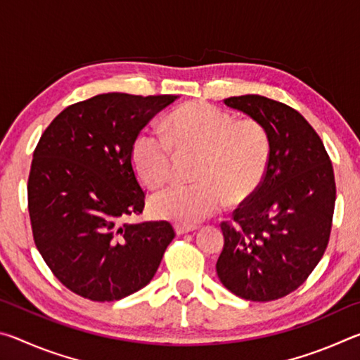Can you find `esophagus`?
I'll list each match as a JSON object with an SVG mask.
<instances>
[{"label": "esophagus", "mask_w": 360, "mask_h": 360, "mask_svg": "<svg viewBox=\"0 0 360 360\" xmlns=\"http://www.w3.org/2000/svg\"><path fill=\"white\" fill-rule=\"evenodd\" d=\"M198 227L197 225H182V224H176V233L178 235H184V233H191V231H195Z\"/></svg>", "instance_id": "1"}]
</instances>
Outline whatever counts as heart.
I'll return each instance as SVG.
<instances>
[{
    "label": "heart",
    "mask_w": 360,
    "mask_h": 360,
    "mask_svg": "<svg viewBox=\"0 0 360 360\" xmlns=\"http://www.w3.org/2000/svg\"><path fill=\"white\" fill-rule=\"evenodd\" d=\"M173 148L198 152L195 184H174L157 193L150 210L157 217L193 225L221 211L227 200L248 198L264 179L270 160V136L264 125L205 101H193L169 115L167 135L144 130L131 148V162L146 186L165 184L172 176Z\"/></svg>",
    "instance_id": "b5f03b06"
}]
</instances>
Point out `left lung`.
<instances>
[{
    "label": "left lung",
    "instance_id": "left-lung-1",
    "mask_svg": "<svg viewBox=\"0 0 360 360\" xmlns=\"http://www.w3.org/2000/svg\"><path fill=\"white\" fill-rule=\"evenodd\" d=\"M224 103L264 125L270 160L259 187L231 222L221 224L216 271L235 295L278 300L307 281L328 245L337 195L332 162L313 127L284 103L260 95Z\"/></svg>",
    "mask_w": 360,
    "mask_h": 360
}]
</instances>
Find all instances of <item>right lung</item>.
<instances>
[{
  "label": "right lung",
  "mask_w": 360,
  "mask_h": 360,
  "mask_svg": "<svg viewBox=\"0 0 360 360\" xmlns=\"http://www.w3.org/2000/svg\"><path fill=\"white\" fill-rule=\"evenodd\" d=\"M176 95L101 94L63 109L42 133L28 178L34 245L65 288L120 300L154 278L174 238L167 221L127 224L144 192L131 148Z\"/></svg>",
  "instance_id": "right-lung-1"
}]
</instances>
